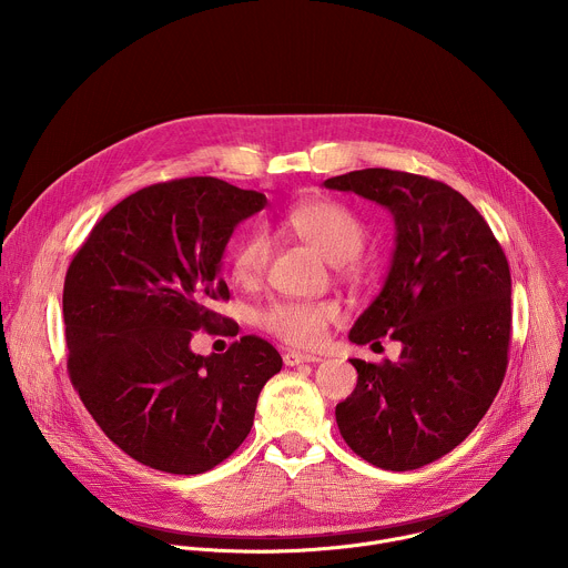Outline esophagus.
Masks as SVG:
<instances>
[{
    "mask_svg": "<svg viewBox=\"0 0 568 568\" xmlns=\"http://www.w3.org/2000/svg\"><path fill=\"white\" fill-rule=\"evenodd\" d=\"M285 366H298V364H310V362H321V357L316 355H305V353H296V351H287L283 355Z\"/></svg>",
    "mask_w": 568,
    "mask_h": 568,
    "instance_id": "obj_1",
    "label": "esophagus"
}]
</instances>
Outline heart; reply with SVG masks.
I'll return each mask as SVG.
<instances>
[{
  "instance_id": "1",
  "label": "heart",
  "mask_w": 568,
  "mask_h": 568,
  "mask_svg": "<svg viewBox=\"0 0 568 568\" xmlns=\"http://www.w3.org/2000/svg\"><path fill=\"white\" fill-rule=\"evenodd\" d=\"M287 229L318 252L331 265L355 261L366 245V229L362 220L339 202L312 200L294 206L285 217ZM272 256V240L265 229L254 226L242 235L231 252V274L240 285H252L263 278ZM339 321L335 303H298L283 301L270 305L261 314L267 333L290 346L314 348L328 335V328Z\"/></svg>"
}]
</instances>
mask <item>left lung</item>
I'll return each mask as SVG.
<instances>
[{
  "instance_id": "1",
  "label": "left lung",
  "mask_w": 568,
  "mask_h": 568,
  "mask_svg": "<svg viewBox=\"0 0 568 568\" xmlns=\"http://www.w3.org/2000/svg\"><path fill=\"white\" fill-rule=\"evenodd\" d=\"M384 206L395 222L386 281L348 335H388L397 362L351 359L357 386L335 416L348 447L393 471L460 445L490 409L510 348V267L493 229L452 186L388 169L323 182Z\"/></svg>"
}]
</instances>
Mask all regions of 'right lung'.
Wrapping results in <instances>:
<instances>
[{
  "mask_svg": "<svg viewBox=\"0 0 568 568\" xmlns=\"http://www.w3.org/2000/svg\"><path fill=\"white\" fill-rule=\"evenodd\" d=\"M267 197L215 178L145 186L92 229L62 292L67 368L80 399L134 460L202 474L254 425L256 402L283 366L256 335L224 355H195L193 333L215 331L229 298L220 278L233 229Z\"/></svg>",
  "mask_w": 568,
  "mask_h": 568,
  "instance_id": "1",
  "label": "right lung"
}]
</instances>
